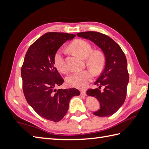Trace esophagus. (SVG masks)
<instances>
[{"instance_id": "obj_1", "label": "esophagus", "mask_w": 149, "mask_h": 149, "mask_svg": "<svg viewBox=\"0 0 149 149\" xmlns=\"http://www.w3.org/2000/svg\"><path fill=\"white\" fill-rule=\"evenodd\" d=\"M86 90H81V95H86Z\"/></svg>"}]
</instances>
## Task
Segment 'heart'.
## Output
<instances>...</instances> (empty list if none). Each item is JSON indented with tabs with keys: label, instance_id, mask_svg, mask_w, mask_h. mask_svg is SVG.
Instances as JSON below:
<instances>
[{
	"label": "heart",
	"instance_id": "obj_1",
	"mask_svg": "<svg viewBox=\"0 0 149 149\" xmlns=\"http://www.w3.org/2000/svg\"><path fill=\"white\" fill-rule=\"evenodd\" d=\"M70 49L77 53L81 58H86L87 66L94 72H99L104 67L105 64V56L100 50L93 51L92 47L86 40L77 39L70 44ZM54 63L59 72H67L68 68L64 58V50L59 49L54 56ZM93 74L91 71H77L72 73L66 79V82L69 86L75 88H83L86 87L90 81H91Z\"/></svg>",
	"mask_w": 149,
	"mask_h": 149
}]
</instances>
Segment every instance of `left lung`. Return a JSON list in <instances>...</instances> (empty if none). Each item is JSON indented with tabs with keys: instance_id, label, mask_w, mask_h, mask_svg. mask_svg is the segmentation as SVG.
Wrapping results in <instances>:
<instances>
[{
	"instance_id": "8db88e82",
	"label": "left lung",
	"mask_w": 149,
	"mask_h": 149,
	"mask_svg": "<svg viewBox=\"0 0 149 149\" xmlns=\"http://www.w3.org/2000/svg\"><path fill=\"white\" fill-rule=\"evenodd\" d=\"M79 37L90 40L100 47L106 58L105 67L94 84L95 89L86 91L88 96L95 97L99 101L100 108L94 112L101 117L113 115L124 103L129 76L125 54L115 41L106 34L95 31H87L77 34ZM104 87L103 91H100Z\"/></svg>"
}]
</instances>
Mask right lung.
Listing matches in <instances>:
<instances>
[{"instance_id": "add662e5", "label": "right lung", "mask_w": 149, "mask_h": 149, "mask_svg": "<svg viewBox=\"0 0 149 149\" xmlns=\"http://www.w3.org/2000/svg\"><path fill=\"white\" fill-rule=\"evenodd\" d=\"M75 36L56 32L43 34L28 49L21 68L27 102L40 116L54 122L65 116L71 98L80 95L74 88L55 89L64 79L54 66V56L63 43Z\"/></svg>"}]
</instances>
